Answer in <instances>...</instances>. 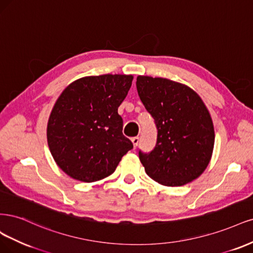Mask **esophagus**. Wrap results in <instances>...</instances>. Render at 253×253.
<instances>
[{
	"label": "esophagus",
	"instance_id": "esophagus-1",
	"mask_svg": "<svg viewBox=\"0 0 253 253\" xmlns=\"http://www.w3.org/2000/svg\"><path fill=\"white\" fill-rule=\"evenodd\" d=\"M138 141H140V138H138V136H134V137L131 138V142H132V144H133V147H134V148H136V146H137V144H138Z\"/></svg>",
	"mask_w": 253,
	"mask_h": 253
}]
</instances>
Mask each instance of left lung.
<instances>
[{"label":"left lung","mask_w":253,"mask_h":253,"mask_svg":"<svg viewBox=\"0 0 253 253\" xmlns=\"http://www.w3.org/2000/svg\"><path fill=\"white\" fill-rule=\"evenodd\" d=\"M138 96L156 121L154 149L140 161L146 173L163 186H183L198 178L212 157L214 128L201 96L185 84L138 76Z\"/></svg>","instance_id":"left-lung-1"}]
</instances>
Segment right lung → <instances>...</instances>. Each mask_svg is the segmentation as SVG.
Masks as SVG:
<instances>
[{"mask_svg": "<svg viewBox=\"0 0 253 253\" xmlns=\"http://www.w3.org/2000/svg\"><path fill=\"white\" fill-rule=\"evenodd\" d=\"M131 75H102L70 83L55 101L47 124L54 162L75 180L92 183L115 172L133 145L122 133L119 106L132 84Z\"/></svg>", "mask_w": 253, "mask_h": 253, "instance_id": "right-lung-1", "label": "right lung"}]
</instances>
